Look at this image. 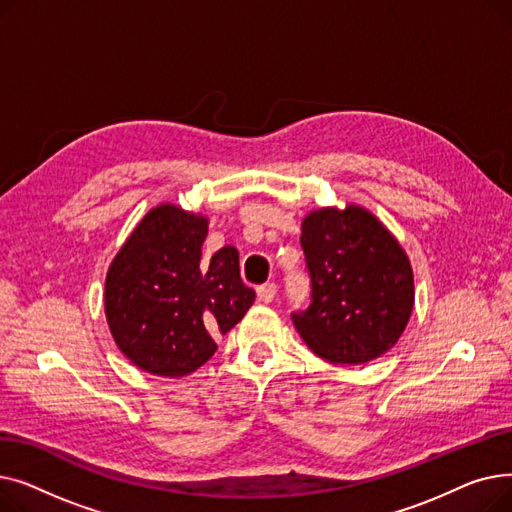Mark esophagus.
<instances>
[{
	"mask_svg": "<svg viewBox=\"0 0 512 512\" xmlns=\"http://www.w3.org/2000/svg\"><path fill=\"white\" fill-rule=\"evenodd\" d=\"M278 294V286L274 282H265L261 286H257V299L261 303H272Z\"/></svg>",
	"mask_w": 512,
	"mask_h": 512,
	"instance_id": "1",
	"label": "esophagus"
}]
</instances>
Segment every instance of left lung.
<instances>
[{"instance_id": "obj_1", "label": "left lung", "mask_w": 512, "mask_h": 512, "mask_svg": "<svg viewBox=\"0 0 512 512\" xmlns=\"http://www.w3.org/2000/svg\"><path fill=\"white\" fill-rule=\"evenodd\" d=\"M301 247L311 303L292 311V324L305 344L334 365L390 351L415 301L411 263L396 238L357 205L326 207L305 218Z\"/></svg>"}]
</instances>
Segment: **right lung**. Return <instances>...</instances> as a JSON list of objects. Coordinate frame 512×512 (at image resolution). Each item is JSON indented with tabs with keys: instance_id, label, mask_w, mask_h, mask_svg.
<instances>
[{
	"instance_id": "right-lung-1",
	"label": "right lung",
	"mask_w": 512,
	"mask_h": 512,
	"mask_svg": "<svg viewBox=\"0 0 512 512\" xmlns=\"http://www.w3.org/2000/svg\"><path fill=\"white\" fill-rule=\"evenodd\" d=\"M207 220L176 205L151 209L105 278V317L120 351L164 378L199 369L255 301L238 251L201 257Z\"/></svg>"
}]
</instances>
